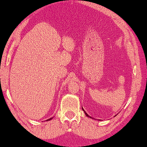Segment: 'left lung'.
I'll use <instances>...</instances> for the list:
<instances>
[{"label":"left lung","instance_id":"8db88e82","mask_svg":"<svg viewBox=\"0 0 147 147\" xmlns=\"http://www.w3.org/2000/svg\"><path fill=\"white\" fill-rule=\"evenodd\" d=\"M82 109H83V110H84V109H83V108H82ZM84 113H85V114H86V116H88V117H90V118H92V117H90V116H89V115H88V114H87V113H86V112H85V111H84Z\"/></svg>","mask_w":147,"mask_h":147}]
</instances>
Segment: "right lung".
Wrapping results in <instances>:
<instances>
[{"label":"right lung","instance_id":"obj_1","mask_svg":"<svg viewBox=\"0 0 147 147\" xmlns=\"http://www.w3.org/2000/svg\"><path fill=\"white\" fill-rule=\"evenodd\" d=\"M52 118H49V119H48V120H47V121H50V120H51V119H52Z\"/></svg>","mask_w":147,"mask_h":147}]
</instances>
